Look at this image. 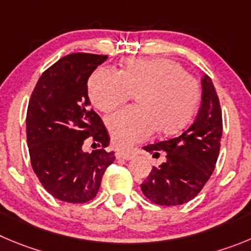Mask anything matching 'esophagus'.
<instances>
[{
    "label": "esophagus",
    "instance_id": "esophagus-1",
    "mask_svg": "<svg viewBox=\"0 0 251 251\" xmlns=\"http://www.w3.org/2000/svg\"><path fill=\"white\" fill-rule=\"evenodd\" d=\"M116 158L118 160H131V158H133V153H131V152H118L116 153Z\"/></svg>",
    "mask_w": 251,
    "mask_h": 251
}]
</instances>
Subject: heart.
Listing matches in <instances>:
<instances>
[{
	"mask_svg": "<svg viewBox=\"0 0 251 251\" xmlns=\"http://www.w3.org/2000/svg\"><path fill=\"white\" fill-rule=\"evenodd\" d=\"M89 98L98 110L109 114L137 93V106L107 119L114 145L128 149L154 131L182 130L196 114L201 100L196 79L167 58H131L123 70L99 68L88 81Z\"/></svg>",
	"mask_w": 251,
	"mask_h": 251,
	"instance_id": "1",
	"label": "heart"
}]
</instances>
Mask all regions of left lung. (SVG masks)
<instances>
[{"label":"left lung","mask_w":251,"mask_h":251,"mask_svg":"<svg viewBox=\"0 0 251 251\" xmlns=\"http://www.w3.org/2000/svg\"><path fill=\"white\" fill-rule=\"evenodd\" d=\"M202 105L194 123L177 137L144 147L166 161L141 184L145 197L154 204L179 205L189 202L202 191L215 168L221 150L223 119L219 98L212 79H202Z\"/></svg>","instance_id":"left-lung-1"}]
</instances>
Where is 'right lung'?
Returning <instances> with one entry per match:
<instances>
[{"mask_svg": "<svg viewBox=\"0 0 251 251\" xmlns=\"http://www.w3.org/2000/svg\"><path fill=\"white\" fill-rule=\"evenodd\" d=\"M107 55L72 53L43 73L30 95L25 118L30 165L57 200L86 203L97 196L105 170L114 162L110 137L90 107L88 79ZM86 138L102 149L82 151Z\"/></svg>", "mask_w": 251, "mask_h": 251, "instance_id": "right-lung-1", "label": "right lung"}]
</instances>
